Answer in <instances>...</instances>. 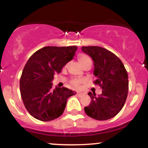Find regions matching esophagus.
<instances>
[{
    "label": "esophagus",
    "mask_w": 148,
    "mask_h": 148,
    "mask_svg": "<svg viewBox=\"0 0 148 148\" xmlns=\"http://www.w3.org/2000/svg\"><path fill=\"white\" fill-rule=\"evenodd\" d=\"M85 95V93H84V92H78L76 93V95H78L79 97L83 96V95Z\"/></svg>",
    "instance_id": "esophagus-1"
}]
</instances>
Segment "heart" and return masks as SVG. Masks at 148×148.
Here are the masks:
<instances>
[{"mask_svg": "<svg viewBox=\"0 0 148 148\" xmlns=\"http://www.w3.org/2000/svg\"><path fill=\"white\" fill-rule=\"evenodd\" d=\"M89 61H91V60L89 58V56H88L82 54V55L79 56V63L81 64V66H83L84 64H86V62H89ZM82 82H83V80L80 79H74L72 80V81H71L72 86H74L75 88H79L80 85L82 84Z\"/></svg>", "mask_w": 148, "mask_h": 148, "instance_id": "heart-1", "label": "heart"}]
</instances>
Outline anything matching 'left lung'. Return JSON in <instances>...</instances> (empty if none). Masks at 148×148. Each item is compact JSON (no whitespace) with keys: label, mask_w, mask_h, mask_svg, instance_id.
<instances>
[{"label":"left lung","mask_w":148,"mask_h":148,"mask_svg":"<svg viewBox=\"0 0 148 148\" xmlns=\"http://www.w3.org/2000/svg\"><path fill=\"white\" fill-rule=\"evenodd\" d=\"M83 52L92 58L94 63L95 84L99 85L102 93L88 92L91 103L84 108L88 116L106 120L121 111L129 90L128 74L122 61L107 49L96 46L83 47Z\"/></svg>","instance_id":"8db88e82"}]
</instances>
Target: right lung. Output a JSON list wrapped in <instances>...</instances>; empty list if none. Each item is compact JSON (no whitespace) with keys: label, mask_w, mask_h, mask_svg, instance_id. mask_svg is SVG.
<instances>
[{"label":"right lung","mask_w":148,"mask_h":148,"mask_svg":"<svg viewBox=\"0 0 148 148\" xmlns=\"http://www.w3.org/2000/svg\"><path fill=\"white\" fill-rule=\"evenodd\" d=\"M77 47H45L27 61L20 79V92L28 113L41 121H51L63 113L67 99L76 94L67 88H53L54 74L75 55Z\"/></svg>","instance_id":"add662e5"}]
</instances>
